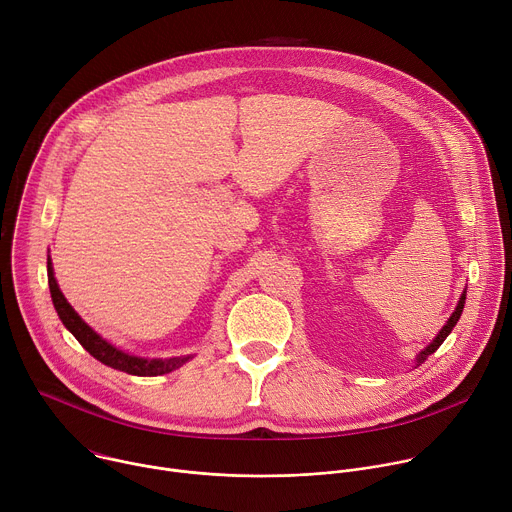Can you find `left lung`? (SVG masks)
Listing matches in <instances>:
<instances>
[{"instance_id":"obj_1","label":"left lung","mask_w":512,"mask_h":512,"mask_svg":"<svg viewBox=\"0 0 512 512\" xmlns=\"http://www.w3.org/2000/svg\"><path fill=\"white\" fill-rule=\"evenodd\" d=\"M464 304H466V289H464V294L460 296V302H458V306H456V310H454V314L450 316V320L446 322V326L440 330V334H437L435 338H433V342L431 344H427L419 354H417V358H415V362H417V367L419 364L429 356V354H433L437 348L442 346V342L448 338V334L454 330V326L458 324V320H460V316H462V310H464Z\"/></svg>"}]
</instances>
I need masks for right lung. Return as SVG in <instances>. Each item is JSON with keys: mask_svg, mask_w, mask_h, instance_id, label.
<instances>
[{"mask_svg": "<svg viewBox=\"0 0 512 512\" xmlns=\"http://www.w3.org/2000/svg\"><path fill=\"white\" fill-rule=\"evenodd\" d=\"M46 267H48L50 296H52V304L56 308L58 318L62 320L66 330L81 342V346L91 356H95L97 360L107 364V367L123 371L127 375H135V377H158V375H166V373H172V371L180 369L184 362H188L192 358V354L174 356V358H141V356H133V354H127V352L115 348L111 342L101 338L66 302V298L62 296V291H60V287L54 279V269H52L50 255H48V265Z\"/></svg>", "mask_w": 512, "mask_h": 512, "instance_id": "1", "label": "right lung"}]
</instances>
